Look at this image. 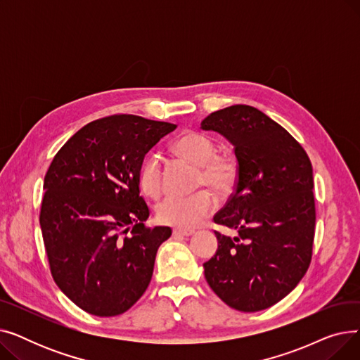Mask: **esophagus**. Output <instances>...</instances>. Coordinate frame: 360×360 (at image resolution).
I'll return each instance as SVG.
<instances>
[{"mask_svg":"<svg viewBox=\"0 0 360 360\" xmlns=\"http://www.w3.org/2000/svg\"><path fill=\"white\" fill-rule=\"evenodd\" d=\"M174 236H191L194 233L193 229H181V228H176L174 229Z\"/></svg>","mask_w":360,"mask_h":360,"instance_id":"obj_1","label":"esophagus"}]
</instances>
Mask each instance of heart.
I'll list each match as a JSON object with an SVG mask.
<instances>
[{"label": "heart", "instance_id": "1", "mask_svg": "<svg viewBox=\"0 0 360 360\" xmlns=\"http://www.w3.org/2000/svg\"><path fill=\"white\" fill-rule=\"evenodd\" d=\"M178 156L198 166L197 184L209 185L217 193H228L238 178V160L229 148H216L212 137L195 131H186L174 144ZM139 184L148 197H159L163 188L160 160L156 155L144 159L139 170ZM216 207L214 195L201 190L193 195H170L156 207L160 223L194 228Z\"/></svg>", "mask_w": 360, "mask_h": 360}]
</instances>
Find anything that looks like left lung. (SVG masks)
Segmentation results:
<instances>
[{
  "mask_svg": "<svg viewBox=\"0 0 360 360\" xmlns=\"http://www.w3.org/2000/svg\"><path fill=\"white\" fill-rule=\"evenodd\" d=\"M233 144L235 191L213 217L236 229L216 232L219 247L204 276L214 293L242 312L267 309L305 276L315 233L312 165L289 132L254 106L233 105L201 122Z\"/></svg>",
  "mask_w": 360,
  "mask_h": 360,
  "instance_id": "left-lung-1",
  "label": "left lung"
}]
</instances>
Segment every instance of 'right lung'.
Segmentation results:
<instances>
[{
  "instance_id": "obj_1",
  "label": "right lung",
  "mask_w": 360,
  "mask_h": 360,
  "mask_svg": "<svg viewBox=\"0 0 360 360\" xmlns=\"http://www.w3.org/2000/svg\"><path fill=\"white\" fill-rule=\"evenodd\" d=\"M176 128L129 113L91 121L58 150L45 175L39 221L53 281L96 316L128 311L146 292L170 228H147L139 170Z\"/></svg>"
}]
</instances>
